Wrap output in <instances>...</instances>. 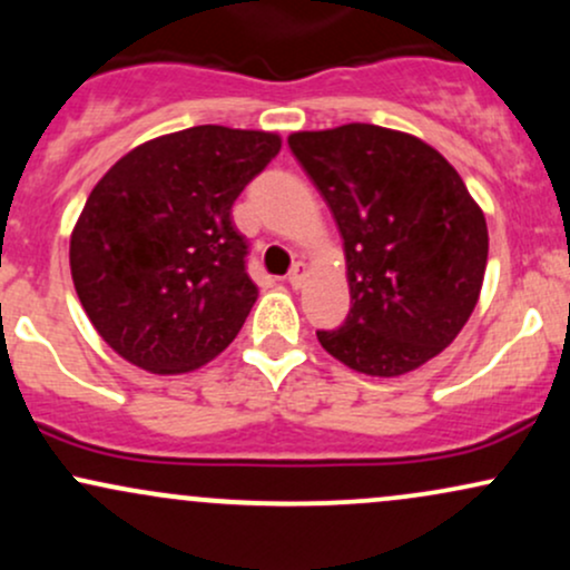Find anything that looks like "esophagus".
<instances>
[{
  "mask_svg": "<svg viewBox=\"0 0 570 570\" xmlns=\"http://www.w3.org/2000/svg\"><path fill=\"white\" fill-rule=\"evenodd\" d=\"M305 273H307L305 263H294L292 271H289V276H286V281H289L294 289H299V286L305 284Z\"/></svg>",
  "mask_w": 570,
  "mask_h": 570,
  "instance_id": "1",
  "label": "esophagus"
}]
</instances>
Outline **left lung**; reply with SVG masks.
<instances>
[{"instance_id":"8db88e82","label":"left lung","mask_w":570,"mask_h":570,"mask_svg":"<svg viewBox=\"0 0 570 570\" xmlns=\"http://www.w3.org/2000/svg\"><path fill=\"white\" fill-rule=\"evenodd\" d=\"M289 149L335 217L351 311L318 330L326 353L394 377L453 343L488 265V225L434 147L367 122L289 136Z\"/></svg>"}]
</instances>
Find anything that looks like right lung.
I'll use <instances>...</instances> for the list:
<instances>
[{
  "instance_id": "obj_1",
  "label": "right lung",
  "mask_w": 570,
  "mask_h": 570,
  "mask_svg": "<svg viewBox=\"0 0 570 570\" xmlns=\"http://www.w3.org/2000/svg\"><path fill=\"white\" fill-rule=\"evenodd\" d=\"M278 149L265 130L195 126L130 149L94 187L71 233V278L122 358L179 375L233 343L257 299L233 203Z\"/></svg>"
}]
</instances>
